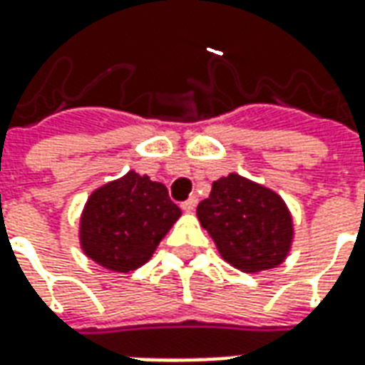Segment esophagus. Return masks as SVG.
<instances>
[{
  "label": "esophagus",
  "instance_id": "obj_1",
  "mask_svg": "<svg viewBox=\"0 0 365 365\" xmlns=\"http://www.w3.org/2000/svg\"><path fill=\"white\" fill-rule=\"evenodd\" d=\"M195 207H197V197H195V195L182 203V209L185 211V213H191V211H195Z\"/></svg>",
  "mask_w": 365,
  "mask_h": 365
}]
</instances>
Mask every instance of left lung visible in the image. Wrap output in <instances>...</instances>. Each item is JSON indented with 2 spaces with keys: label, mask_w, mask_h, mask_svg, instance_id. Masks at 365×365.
I'll list each match as a JSON object with an SVG mask.
<instances>
[{
  "label": "left lung",
  "mask_w": 365,
  "mask_h": 365,
  "mask_svg": "<svg viewBox=\"0 0 365 365\" xmlns=\"http://www.w3.org/2000/svg\"><path fill=\"white\" fill-rule=\"evenodd\" d=\"M197 219L219 254L237 269H272L289 254V209L275 191L242 175L229 174L213 182L209 197L197 205Z\"/></svg>",
  "instance_id": "obj_1"
}]
</instances>
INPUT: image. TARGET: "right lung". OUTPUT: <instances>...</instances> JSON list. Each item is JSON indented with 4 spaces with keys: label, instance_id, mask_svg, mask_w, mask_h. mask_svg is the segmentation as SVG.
I'll return each instance as SVG.
<instances>
[{
    "label": "right lung",
    "instance_id": "right-lung-1",
    "mask_svg": "<svg viewBox=\"0 0 365 365\" xmlns=\"http://www.w3.org/2000/svg\"><path fill=\"white\" fill-rule=\"evenodd\" d=\"M180 215L164 183L128 172L91 193L80 221V245L99 266L130 272L150 260Z\"/></svg>",
    "mask_w": 365,
    "mask_h": 365
}]
</instances>
